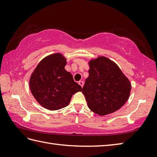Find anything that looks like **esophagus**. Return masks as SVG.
<instances>
[{
  "label": "esophagus",
  "instance_id": "1",
  "mask_svg": "<svg viewBox=\"0 0 157 157\" xmlns=\"http://www.w3.org/2000/svg\"><path fill=\"white\" fill-rule=\"evenodd\" d=\"M78 84L81 86V87L82 88L83 86H84V82H83V81H79V82H78Z\"/></svg>",
  "mask_w": 157,
  "mask_h": 157
}]
</instances>
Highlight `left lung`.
<instances>
[{
  "mask_svg": "<svg viewBox=\"0 0 157 157\" xmlns=\"http://www.w3.org/2000/svg\"><path fill=\"white\" fill-rule=\"evenodd\" d=\"M89 75L82 93L88 108L100 116L111 114L125 105L131 92V83L119 66L104 56L88 62Z\"/></svg>",
  "mask_w": 157,
  "mask_h": 157,
  "instance_id": "1",
  "label": "left lung"
}]
</instances>
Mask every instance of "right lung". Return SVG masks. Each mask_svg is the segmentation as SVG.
I'll list each match as a JSON object with an SVG mask.
<instances>
[{
	"instance_id": "obj_1",
	"label": "right lung",
	"mask_w": 157,
	"mask_h": 157,
	"mask_svg": "<svg viewBox=\"0 0 157 157\" xmlns=\"http://www.w3.org/2000/svg\"><path fill=\"white\" fill-rule=\"evenodd\" d=\"M67 59L56 52L42 59L29 78V89L33 96L43 107L56 111L67 106L72 96L82 91L73 75L66 71Z\"/></svg>"
}]
</instances>
